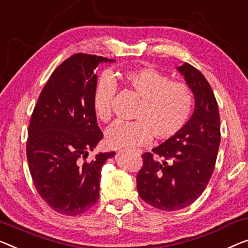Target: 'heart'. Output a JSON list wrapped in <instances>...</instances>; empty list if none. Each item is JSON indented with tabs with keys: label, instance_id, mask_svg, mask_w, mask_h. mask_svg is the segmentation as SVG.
<instances>
[{
	"label": "heart",
	"instance_id": "b5f03b06",
	"mask_svg": "<svg viewBox=\"0 0 248 248\" xmlns=\"http://www.w3.org/2000/svg\"><path fill=\"white\" fill-rule=\"evenodd\" d=\"M120 79L141 98L134 123L117 121L106 132V143L111 148H135L153 138L170 139L187 124L193 112L194 94L189 86L158 70L146 68L125 71ZM117 84L111 77L101 78L92 95V108L99 120L111 118V102Z\"/></svg>",
	"mask_w": 248,
	"mask_h": 248
}]
</instances>
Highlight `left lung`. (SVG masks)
I'll use <instances>...</instances> for the list:
<instances>
[{"label":"left lung","instance_id":"obj_1","mask_svg":"<svg viewBox=\"0 0 248 248\" xmlns=\"http://www.w3.org/2000/svg\"><path fill=\"white\" fill-rule=\"evenodd\" d=\"M177 70L194 93V113L178 135L141 155L143 165L137 175L141 199L166 212L185 208L202 195L220 143L218 105L208 81L186 62Z\"/></svg>","mask_w":248,"mask_h":248}]
</instances>
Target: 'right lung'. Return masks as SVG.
I'll use <instances>...</instances> for the list:
<instances>
[{
    "mask_svg": "<svg viewBox=\"0 0 248 248\" xmlns=\"http://www.w3.org/2000/svg\"><path fill=\"white\" fill-rule=\"evenodd\" d=\"M114 62L98 55L77 53L58 66L40 93L29 124L27 157L39 195L55 212L77 216L99 198L100 173L111 153L87 161L102 139L92 95L95 69Z\"/></svg>",
    "mask_w": 248,
    "mask_h": 248,
    "instance_id": "obj_1",
    "label": "right lung"
}]
</instances>
